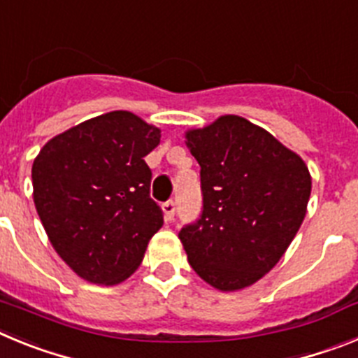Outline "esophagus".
Masks as SVG:
<instances>
[{"label":"esophagus","instance_id":"obj_1","mask_svg":"<svg viewBox=\"0 0 358 358\" xmlns=\"http://www.w3.org/2000/svg\"><path fill=\"white\" fill-rule=\"evenodd\" d=\"M163 211H164V218H166V220H173V217H176V201H172V199H170V201H166L163 204Z\"/></svg>","mask_w":358,"mask_h":358}]
</instances>
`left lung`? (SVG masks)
I'll list each match as a JSON object with an SVG mask.
<instances>
[{"mask_svg": "<svg viewBox=\"0 0 358 358\" xmlns=\"http://www.w3.org/2000/svg\"><path fill=\"white\" fill-rule=\"evenodd\" d=\"M201 166L202 211L179 231L189 265L218 290L252 285L280 262L306 215L303 159L255 123L220 116L186 132Z\"/></svg>", "mask_w": 358, "mask_h": 358, "instance_id": "obj_1", "label": "left lung"}]
</instances>
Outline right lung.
Returning a JSON list of instances; mask_svg holds the SVG:
<instances>
[{
	"label": "right lung",
	"instance_id": "obj_1",
	"mask_svg": "<svg viewBox=\"0 0 358 358\" xmlns=\"http://www.w3.org/2000/svg\"><path fill=\"white\" fill-rule=\"evenodd\" d=\"M159 138V129L129 110H113L55 136L34 161L41 222L59 256L84 280H127L163 226L143 159Z\"/></svg>",
	"mask_w": 358,
	"mask_h": 358
}]
</instances>
